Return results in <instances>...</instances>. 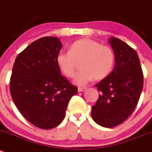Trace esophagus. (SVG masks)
<instances>
[{"mask_svg": "<svg viewBox=\"0 0 152 152\" xmlns=\"http://www.w3.org/2000/svg\"><path fill=\"white\" fill-rule=\"evenodd\" d=\"M86 89V87H79L78 88V92H83Z\"/></svg>", "mask_w": 152, "mask_h": 152, "instance_id": "esophagus-1", "label": "esophagus"}]
</instances>
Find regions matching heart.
I'll use <instances>...</instances> for the list:
<instances>
[{"label": "heart", "mask_w": 152, "mask_h": 152, "mask_svg": "<svg viewBox=\"0 0 152 152\" xmlns=\"http://www.w3.org/2000/svg\"><path fill=\"white\" fill-rule=\"evenodd\" d=\"M80 62L81 70L75 75L74 82L84 86L94 78L99 80L107 77L113 68L115 53L110 46L83 39L74 42L69 50H61L57 54V64L67 77L73 76L77 63Z\"/></svg>", "instance_id": "b5f03b06"}]
</instances>
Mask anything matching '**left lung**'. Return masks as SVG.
Returning <instances> with one entry per match:
<instances>
[{"label":"left lung","mask_w":152,"mask_h":152,"mask_svg":"<svg viewBox=\"0 0 152 152\" xmlns=\"http://www.w3.org/2000/svg\"><path fill=\"white\" fill-rule=\"evenodd\" d=\"M109 42L115 53V67L95 84L101 95L91 113L92 119L104 128L126 120L137 107L143 87V73L136 50L118 38L111 37Z\"/></svg>","instance_id":"left-lung-1"}]
</instances>
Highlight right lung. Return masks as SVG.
Returning a JSON list of instances; mask_svg holds the SVG:
<instances>
[{"label": "right lung", "instance_id": "right-lung-1", "mask_svg": "<svg viewBox=\"0 0 152 152\" xmlns=\"http://www.w3.org/2000/svg\"><path fill=\"white\" fill-rule=\"evenodd\" d=\"M62 44L45 37L17 56L10 77L11 96L21 115L34 126L51 129L63 122L77 88L63 75L57 63Z\"/></svg>", "mask_w": 152, "mask_h": 152}]
</instances>
